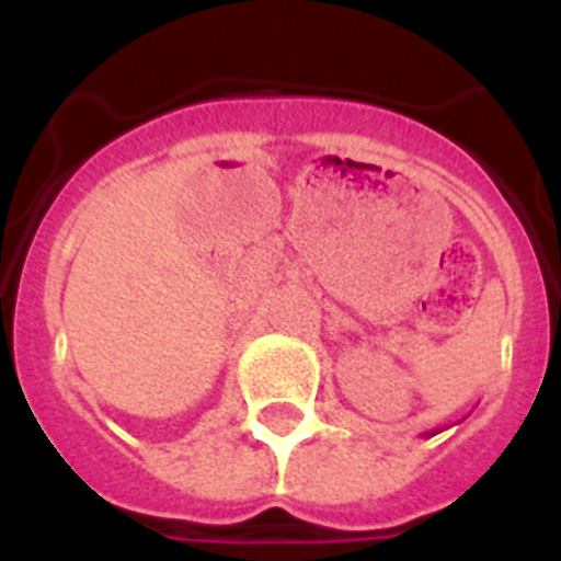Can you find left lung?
<instances>
[{"label":"left lung","mask_w":561,"mask_h":561,"mask_svg":"<svg viewBox=\"0 0 561 561\" xmlns=\"http://www.w3.org/2000/svg\"><path fill=\"white\" fill-rule=\"evenodd\" d=\"M430 435H435V433H430Z\"/></svg>","instance_id":"left-lung-1"}]
</instances>
